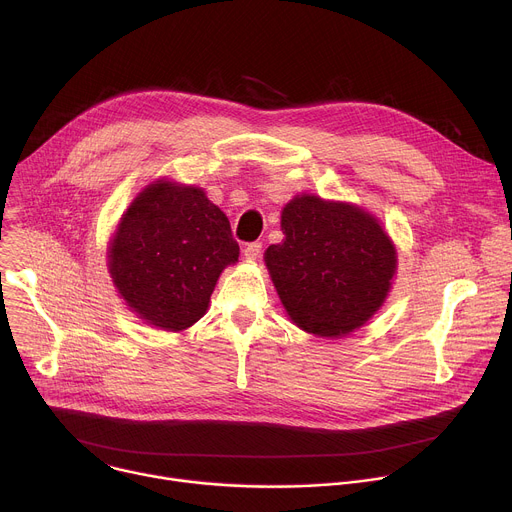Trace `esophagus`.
Here are the masks:
<instances>
[{
  "label": "esophagus",
  "mask_w": 512,
  "mask_h": 512,
  "mask_svg": "<svg viewBox=\"0 0 512 512\" xmlns=\"http://www.w3.org/2000/svg\"><path fill=\"white\" fill-rule=\"evenodd\" d=\"M260 252H262V244H260V242H252V244H248V246L244 248V258L250 260V262H254V260H258Z\"/></svg>",
  "instance_id": "34e87169"
}]
</instances>
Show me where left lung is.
<instances>
[{
    "mask_svg": "<svg viewBox=\"0 0 512 512\" xmlns=\"http://www.w3.org/2000/svg\"><path fill=\"white\" fill-rule=\"evenodd\" d=\"M285 240L264 252L291 321L319 337H346L384 305L396 248L370 211L319 195H295L280 213Z\"/></svg>",
    "mask_w": 512,
    "mask_h": 512,
    "instance_id": "obj_1",
    "label": "left lung"
}]
</instances>
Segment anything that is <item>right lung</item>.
Here are the masks:
<instances>
[{
    "mask_svg": "<svg viewBox=\"0 0 512 512\" xmlns=\"http://www.w3.org/2000/svg\"><path fill=\"white\" fill-rule=\"evenodd\" d=\"M238 256L230 221L205 191L162 177L120 217L107 270L118 295L144 323L183 331L207 313L219 274Z\"/></svg>",
    "mask_w": 512,
    "mask_h": 512,
    "instance_id": "right-lung-1",
    "label": "right lung"
}]
</instances>
